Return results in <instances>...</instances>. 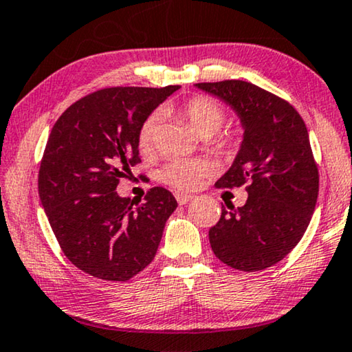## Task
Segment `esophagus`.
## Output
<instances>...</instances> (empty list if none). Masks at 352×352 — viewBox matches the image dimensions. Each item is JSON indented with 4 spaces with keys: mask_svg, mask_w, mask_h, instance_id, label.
Returning a JSON list of instances; mask_svg holds the SVG:
<instances>
[{
    "mask_svg": "<svg viewBox=\"0 0 352 352\" xmlns=\"http://www.w3.org/2000/svg\"><path fill=\"white\" fill-rule=\"evenodd\" d=\"M175 199H177L178 204L183 206V204H188V202H190V201L192 199V196H191V195H185V192L177 191V192H175Z\"/></svg>",
    "mask_w": 352,
    "mask_h": 352,
    "instance_id": "1",
    "label": "esophagus"
}]
</instances>
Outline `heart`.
<instances>
[{
    "label": "heart",
    "instance_id": "obj_1",
    "mask_svg": "<svg viewBox=\"0 0 352 352\" xmlns=\"http://www.w3.org/2000/svg\"><path fill=\"white\" fill-rule=\"evenodd\" d=\"M183 120L192 127L197 135L212 137L225 122V110L219 102L206 96L192 97L177 110ZM160 127V116L153 113L143 121L138 131V148L142 153L153 150ZM214 167L204 160H172L161 167V182L180 191L196 190L207 175L212 174Z\"/></svg>",
    "mask_w": 352,
    "mask_h": 352
}]
</instances>
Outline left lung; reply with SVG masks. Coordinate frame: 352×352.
I'll use <instances>...</instances> for the list:
<instances>
[{
    "instance_id": "obj_1",
    "label": "left lung",
    "mask_w": 352,
    "mask_h": 352,
    "mask_svg": "<svg viewBox=\"0 0 352 352\" xmlns=\"http://www.w3.org/2000/svg\"><path fill=\"white\" fill-rule=\"evenodd\" d=\"M196 87L231 105L244 127L241 150L215 186L245 185L249 197L237 209H221L209 230L212 250L234 270L270 268L298 244L318 202L319 170L308 129L289 102L252 82L226 79Z\"/></svg>"
}]
</instances>
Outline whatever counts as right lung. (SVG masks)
Segmentation results:
<instances>
[{
  "mask_svg": "<svg viewBox=\"0 0 352 352\" xmlns=\"http://www.w3.org/2000/svg\"><path fill=\"white\" fill-rule=\"evenodd\" d=\"M177 89H100L68 107L47 138L39 199L67 258L97 279L126 282L145 270L177 209L162 186L151 188L142 204L116 192L140 162L143 121Z\"/></svg>",
  "mask_w": 352,
  "mask_h": 352,
  "instance_id": "1",
  "label": "right lung"
}]
</instances>
